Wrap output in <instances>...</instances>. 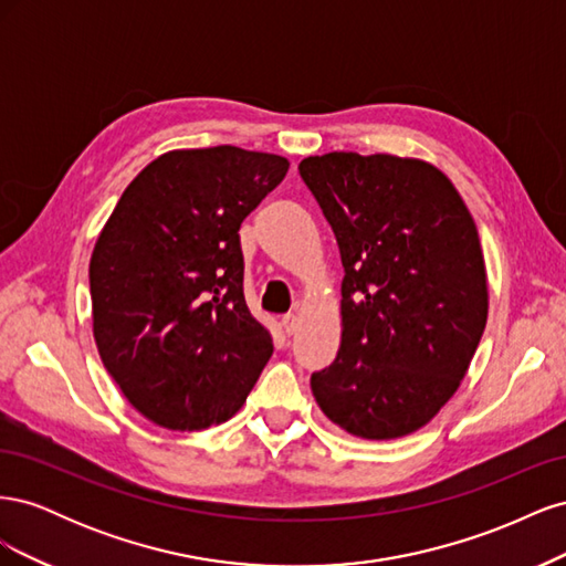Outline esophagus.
Segmentation results:
<instances>
[{
	"mask_svg": "<svg viewBox=\"0 0 566 566\" xmlns=\"http://www.w3.org/2000/svg\"><path fill=\"white\" fill-rule=\"evenodd\" d=\"M297 325H300V321L295 316H283L281 318V328L285 331V335H293L297 331Z\"/></svg>",
	"mask_w": 566,
	"mask_h": 566,
	"instance_id": "1",
	"label": "esophagus"
}]
</instances>
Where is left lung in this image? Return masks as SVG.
<instances>
[{"instance_id": "8db88e82", "label": "left lung", "mask_w": 566, "mask_h": 566, "mask_svg": "<svg viewBox=\"0 0 566 566\" xmlns=\"http://www.w3.org/2000/svg\"><path fill=\"white\" fill-rule=\"evenodd\" d=\"M339 245L342 337L312 375L342 430L373 441L420 430L465 378L489 316L474 219L439 167L387 153L300 163Z\"/></svg>"}]
</instances>
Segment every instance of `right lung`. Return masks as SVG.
I'll return each instance as SVG.
<instances>
[{"label": "right lung", "mask_w": 566, "mask_h": 566, "mask_svg": "<svg viewBox=\"0 0 566 566\" xmlns=\"http://www.w3.org/2000/svg\"><path fill=\"white\" fill-rule=\"evenodd\" d=\"M290 163L238 146L181 148L119 196L90 262L94 339L144 418L198 432L227 422L273 354L243 297V219Z\"/></svg>", "instance_id": "add662e5"}]
</instances>
